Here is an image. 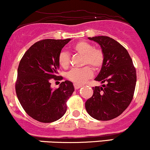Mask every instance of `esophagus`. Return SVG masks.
<instances>
[{"label":"esophagus","instance_id":"1","mask_svg":"<svg viewBox=\"0 0 150 150\" xmlns=\"http://www.w3.org/2000/svg\"><path fill=\"white\" fill-rule=\"evenodd\" d=\"M74 88H75L76 90H77V89H79V88H80L81 87V86L76 85V84H74Z\"/></svg>","mask_w":150,"mask_h":150}]
</instances>
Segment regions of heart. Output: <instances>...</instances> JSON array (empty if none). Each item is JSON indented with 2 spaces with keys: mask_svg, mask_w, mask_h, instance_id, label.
Returning <instances> with one entry per match:
<instances>
[{
  "mask_svg": "<svg viewBox=\"0 0 150 150\" xmlns=\"http://www.w3.org/2000/svg\"><path fill=\"white\" fill-rule=\"evenodd\" d=\"M74 50L76 53L83 56L82 65H88L93 69H101L105 61V54L100 48H96L88 42L81 40L74 44ZM59 64L62 68L69 66L70 55L66 51H62L58 57ZM93 71L89 67L86 66L81 69H73L67 74V78L76 85H82L88 79L91 78Z\"/></svg>",
  "mask_w": 150,
  "mask_h": 150,
  "instance_id": "1",
  "label": "heart"
}]
</instances>
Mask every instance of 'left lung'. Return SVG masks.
I'll return each instance as SVG.
<instances>
[{
	"mask_svg": "<svg viewBox=\"0 0 150 150\" xmlns=\"http://www.w3.org/2000/svg\"><path fill=\"white\" fill-rule=\"evenodd\" d=\"M88 39L98 43L105 61L95 80L105 83L93 88V95L86 102V111L99 121L119 117L129 106L136 85V70L127 50L117 40L100 36Z\"/></svg>",
	"mask_w": 150,
	"mask_h": 150,
	"instance_id": "obj_1",
	"label": "left lung"
}]
</instances>
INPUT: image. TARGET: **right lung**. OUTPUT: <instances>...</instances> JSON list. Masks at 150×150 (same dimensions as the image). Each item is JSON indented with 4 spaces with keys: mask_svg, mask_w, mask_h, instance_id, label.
Returning <instances> with one entry per match:
<instances>
[{
    "mask_svg": "<svg viewBox=\"0 0 150 150\" xmlns=\"http://www.w3.org/2000/svg\"><path fill=\"white\" fill-rule=\"evenodd\" d=\"M70 40L36 42L26 50L19 64L15 83L17 98L26 114L40 122L51 123L63 117L67 102L74 91L69 81L62 82L57 89L50 86L52 79L62 80L57 76L58 57Z\"/></svg>",
    "mask_w": 150,
    "mask_h": 150,
    "instance_id": "add662e5",
    "label": "right lung"
}]
</instances>
